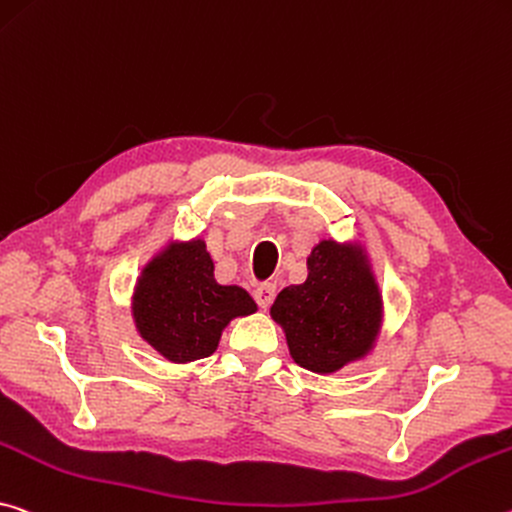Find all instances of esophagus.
<instances>
[{"label":"esophagus","instance_id":"1","mask_svg":"<svg viewBox=\"0 0 512 512\" xmlns=\"http://www.w3.org/2000/svg\"><path fill=\"white\" fill-rule=\"evenodd\" d=\"M273 298H275V285H273V282H259V285L255 287L257 305L264 307V310H266V307L273 303Z\"/></svg>","mask_w":512,"mask_h":512}]
</instances>
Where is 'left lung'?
Masks as SVG:
<instances>
[{"label": "left lung", "mask_w": 512, "mask_h": 512, "mask_svg": "<svg viewBox=\"0 0 512 512\" xmlns=\"http://www.w3.org/2000/svg\"><path fill=\"white\" fill-rule=\"evenodd\" d=\"M289 353L307 371L335 373L371 353L383 326V296L360 243L321 239L307 257V280L271 305Z\"/></svg>", "instance_id": "obj_1"}]
</instances>
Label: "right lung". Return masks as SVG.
<instances>
[{
	"mask_svg": "<svg viewBox=\"0 0 512 512\" xmlns=\"http://www.w3.org/2000/svg\"><path fill=\"white\" fill-rule=\"evenodd\" d=\"M253 312L257 305L246 289L214 280L200 237L166 243L143 266L132 296L136 332L175 364L209 358L227 323Z\"/></svg>",
	"mask_w": 512,
	"mask_h": 512,
	"instance_id": "add662e5",
	"label": "right lung"
}]
</instances>
